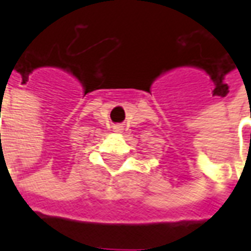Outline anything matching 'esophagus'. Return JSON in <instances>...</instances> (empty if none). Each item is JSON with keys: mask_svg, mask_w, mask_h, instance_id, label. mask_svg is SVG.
Returning a JSON list of instances; mask_svg holds the SVG:
<instances>
[{"mask_svg": "<svg viewBox=\"0 0 251 251\" xmlns=\"http://www.w3.org/2000/svg\"><path fill=\"white\" fill-rule=\"evenodd\" d=\"M122 127H124V126H121V125H115V126H114V130H115V131H120V133H121V131L124 130V129H122Z\"/></svg>", "mask_w": 251, "mask_h": 251, "instance_id": "obj_1", "label": "esophagus"}]
</instances>
